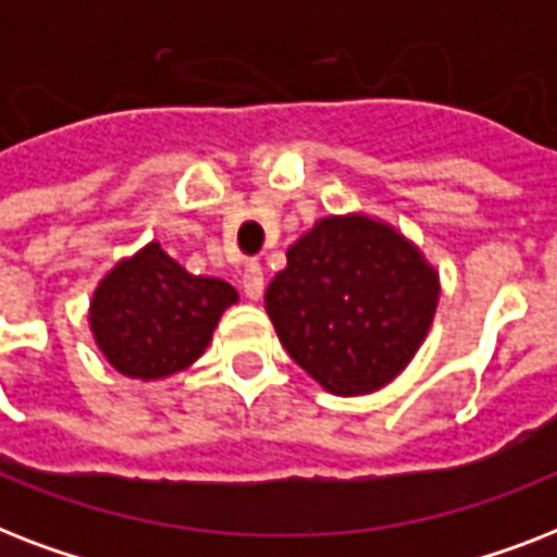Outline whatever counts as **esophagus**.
<instances>
[{"mask_svg": "<svg viewBox=\"0 0 557 557\" xmlns=\"http://www.w3.org/2000/svg\"><path fill=\"white\" fill-rule=\"evenodd\" d=\"M243 292L248 300H260L262 292H265V274L257 262H251L243 274Z\"/></svg>", "mask_w": 557, "mask_h": 557, "instance_id": "esophagus-1", "label": "esophagus"}]
</instances>
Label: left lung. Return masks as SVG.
<instances>
[{
    "instance_id": "obj_1",
    "label": "left lung",
    "mask_w": 557,
    "mask_h": 557,
    "mask_svg": "<svg viewBox=\"0 0 557 557\" xmlns=\"http://www.w3.org/2000/svg\"><path fill=\"white\" fill-rule=\"evenodd\" d=\"M440 271L398 227L361 210L300 234L265 292L280 344L332 396H367L401 375L431 332Z\"/></svg>"
}]
</instances>
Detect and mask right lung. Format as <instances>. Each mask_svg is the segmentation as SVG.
Returning <instances> with one entry per match:
<instances>
[{"instance_id": "right-lung-1", "label": "right lung", "mask_w": 557, "mask_h": 557, "mask_svg": "<svg viewBox=\"0 0 557 557\" xmlns=\"http://www.w3.org/2000/svg\"><path fill=\"white\" fill-rule=\"evenodd\" d=\"M236 288L201 277L147 243L103 274L89 300L95 347L126 379L161 381L196 364Z\"/></svg>"}]
</instances>
